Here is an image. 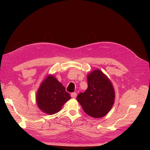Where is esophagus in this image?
I'll list each match as a JSON object with an SVG mask.
<instances>
[{"label":"esophagus","instance_id":"esophagus-1","mask_svg":"<svg viewBox=\"0 0 150 150\" xmlns=\"http://www.w3.org/2000/svg\"><path fill=\"white\" fill-rule=\"evenodd\" d=\"M71 96L72 98H76L77 96V93H72L71 94Z\"/></svg>","mask_w":150,"mask_h":150}]
</instances>
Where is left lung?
<instances>
[{
    "mask_svg": "<svg viewBox=\"0 0 150 150\" xmlns=\"http://www.w3.org/2000/svg\"><path fill=\"white\" fill-rule=\"evenodd\" d=\"M88 89L77 96L84 111L95 118L106 115L115 102V93L111 81L102 71L94 70L88 77Z\"/></svg>",
    "mask_w": 150,
    "mask_h": 150,
    "instance_id": "8db88e82",
    "label": "left lung"
}]
</instances>
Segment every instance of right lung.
<instances>
[{
    "label": "right lung",
    "instance_id": "add662e5",
    "mask_svg": "<svg viewBox=\"0 0 150 150\" xmlns=\"http://www.w3.org/2000/svg\"><path fill=\"white\" fill-rule=\"evenodd\" d=\"M71 99L63 85L49 75L40 84L36 94V101L39 109L48 115L59 111L64 104Z\"/></svg>",
    "mask_w": 150,
    "mask_h": 150
}]
</instances>
